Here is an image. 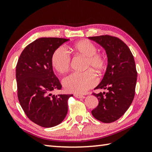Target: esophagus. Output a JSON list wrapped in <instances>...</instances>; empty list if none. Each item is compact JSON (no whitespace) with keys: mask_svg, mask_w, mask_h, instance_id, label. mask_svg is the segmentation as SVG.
I'll return each mask as SVG.
<instances>
[{"mask_svg":"<svg viewBox=\"0 0 152 152\" xmlns=\"http://www.w3.org/2000/svg\"><path fill=\"white\" fill-rule=\"evenodd\" d=\"M74 97L78 98V99H84V98L85 97L84 96H83V95H81L79 94H74Z\"/></svg>","mask_w":152,"mask_h":152,"instance_id":"obj_1","label":"esophagus"}]
</instances>
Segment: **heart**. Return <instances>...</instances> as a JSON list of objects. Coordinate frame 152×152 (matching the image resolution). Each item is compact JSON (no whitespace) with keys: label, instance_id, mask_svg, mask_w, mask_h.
Wrapping results in <instances>:
<instances>
[{"label":"heart","instance_id":"heart-1","mask_svg":"<svg viewBox=\"0 0 152 152\" xmlns=\"http://www.w3.org/2000/svg\"><path fill=\"white\" fill-rule=\"evenodd\" d=\"M71 48L74 52L86 58L84 69L88 70L81 73H72L63 79L62 84L67 91L84 93L98 82L96 74L91 70L101 73L106 66V59L102 53H97L96 46L88 41L77 42ZM51 62L58 72L65 73L70 69L71 57L65 48L60 47L53 53Z\"/></svg>","mask_w":152,"mask_h":152}]
</instances>
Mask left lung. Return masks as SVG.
<instances>
[{
    "instance_id": "8db88e82",
    "label": "left lung",
    "mask_w": 152,
    "mask_h": 152,
    "mask_svg": "<svg viewBox=\"0 0 152 152\" xmlns=\"http://www.w3.org/2000/svg\"><path fill=\"white\" fill-rule=\"evenodd\" d=\"M88 39L101 45L108 58L106 72L94 88L108 91L92 93L99 100V105L92 110V115L102 123L114 122L125 114L134 99L137 77L134 58L128 46L118 37L105 35Z\"/></svg>"
}]
</instances>
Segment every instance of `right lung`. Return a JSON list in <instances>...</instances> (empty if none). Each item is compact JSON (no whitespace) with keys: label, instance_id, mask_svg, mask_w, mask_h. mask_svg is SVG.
I'll use <instances>...</instances> for the list:
<instances>
[{"label":"right lung","instance_id":"add662e5","mask_svg":"<svg viewBox=\"0 0 152 152\" xmlns=\"http://www.w3.org/2000/svg\"><path fill=\"white\" fill-rule=\"evenodd\" d=\"M69 39L42 37L26 46L16 66L17 96L25 115L35 124L52 127L63 121L68 113V100L72 94L52 95L61 90L53 71L54 51Z\"/></svg>","mask_w":152,"mask_h":152}]
</instances>
